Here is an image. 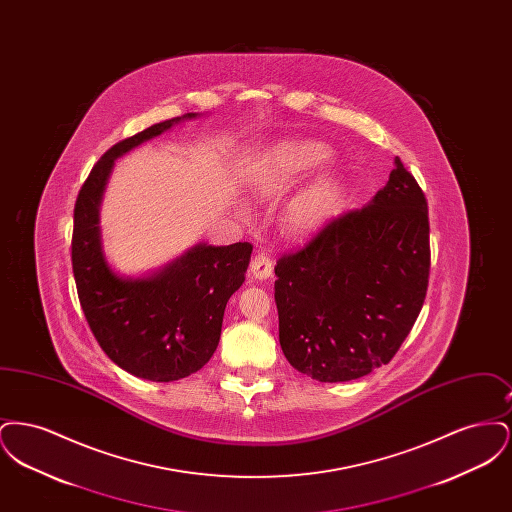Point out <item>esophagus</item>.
Segmentation results:
<instances>
[{
	"mask_svg": "<svg viewBox=\"0 0 512 512\" xmlns=\"http://www.w3.org/2000/svg\"><path fill=\"white\" fill-rule=\"evenodd\" d=\"M251 274L257 280H267L268 276H272V261L265 253L255 255V259L251 261Z\"/></svg>",
	"mask_w": 512,
	"mask_h": 512,
	"instance_id": "obj_1",
	"label": "esophagus"
}]
</instances>
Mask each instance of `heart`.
<instances>
[{"instance_id":"heart-1","label":"heart","mask_w":512,"mask_h":512,"mask_svg":"<svg viewBox=\"0 0 512 512\" xmlns=\"http://www.w3.org/2000/svg\"><path fill=\"white\" fill-rule=\"evenodd\" d=\"M332 159V149L313 138L282 140L270 147L257 169V186L263 194H284L303 178ZM343 182L338 172L318 174L315 182L295 199L290 226L301 238H313L338 215Z\"/></svg>"}]
</instances>
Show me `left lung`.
Instances as JSON below:
<instances>
[{
	"mask_svg": "<svg viewBox=\"0 0 512 512\" xmlns=\"http://www.w3.org/2000/svg\"><path fill=\"white\" fill-rule=\"evenodd\" d=\"M363 209L332 220L276 263L280 345L318 382L388 365L418 317L430 274L428 203L399 157Z\"/></svg>",
	"mask_w": 512,
	"mask_h": 512,
	"instance_id": "obj_1",
	"label": "left lung"
}]
</instances>
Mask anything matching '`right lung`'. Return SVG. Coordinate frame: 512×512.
Segmentation results:
<instances>
[{"label": "right lung", "instance_id": "obj_1", "mask_svg": "<svg viewBox=\"0 0 512 512\" xmlns=\"http://www.w3.org/2000/svg\"><path fill=\"white\" fill-rule=\"evenodd\" d=\"M197 117L186 113L115 144L94 165L74 205L73 272L82 311L105 355L151 382H174L209 363L253 245L195 244L159 270L122 276L103 253L99 205L115 159Z\"/></svg>", "mask_w": 512, "mask_h": 512}]
</instances>
